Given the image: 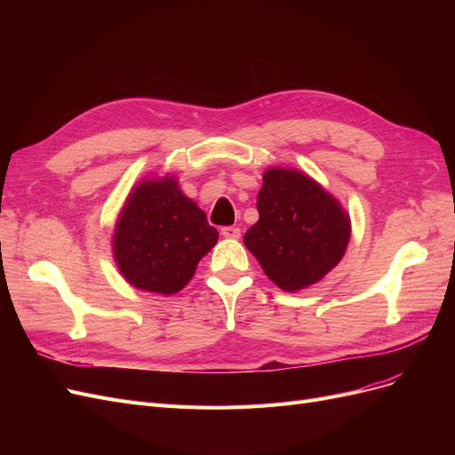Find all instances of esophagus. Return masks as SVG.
<instances>
[{"instance_id":"esophagus-1","label":"esophagus","mask_w":455,"mask_h":455,"mask_svg":"<svg viewBox=\"0 0 455 455\" xmlns=\"http://www.w3.org/2000/svg\"><path fill=\"white\" fill-rule=\"evenodd\" d=\"M222 235L226 237V239H239L241 237V229L239 228H235V226H226V228H222Z\"/></svg>"}]
</instances>
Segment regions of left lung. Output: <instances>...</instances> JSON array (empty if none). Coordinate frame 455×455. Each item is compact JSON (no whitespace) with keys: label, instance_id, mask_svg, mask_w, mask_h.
<instances>
[{"label":"left lung","instance_id":"left-lung-1","mask_svg":"<svg viewBox=\"0 0 455 455\" xmlns=\"http://www.w3.org/2000/svg\"><path fill=\"white\" fill-rule=\"evenodd\" d=\"M256 206L259 220L243 241L283 291L296 292L319 283L346 254L349 216L307 174L267 169Z\"/></svg>","mask_w":455,"mask_h":455}]
</instances>
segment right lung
I'll use <instances>...</instances> for the list:
<instances>
[{"instance_id": "1", "label": "right lung", "mask_w": 455, "mask_h": 455, "mask_svg": "<svg viewBox=\"0 0 455 455\" xmlns=\"http://www.w3.org/2000/svg\"><path fill=\"white\" fill-rule=\"evenodd\" d=\"M216 241V228L182 194L174 176L151 178L136 184L123 206L114 233V258L127 283L169 296L189 283Z\"/></svg>"}]
</instances>
